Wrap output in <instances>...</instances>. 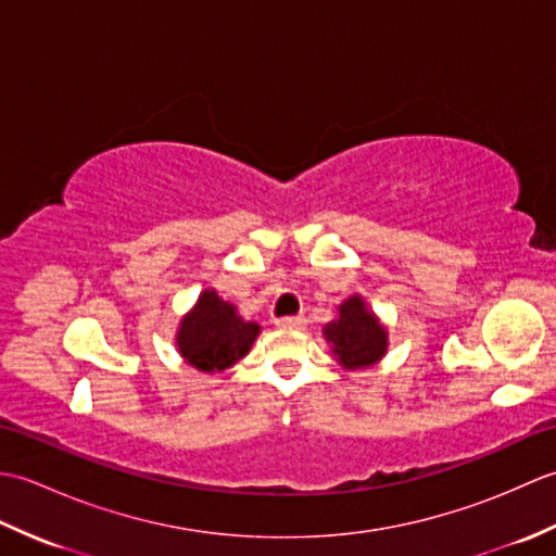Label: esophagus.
Wrapping results in <instances>:
<instances>
[{
	"instance_id": "obj_1",
	"label": "esophagus",
	"mask_w": 556,
	"mask_h": 556,
	"mask_svg": "<svg viewBox=\"0 0 556 556\" xmlns=\"http://www.w3.org/2000/svg\"><path fill=\"white\" fill-rule=\"evenodd\" d=\"M277 327L279 329H303L305 327V317H301V315H296V317H279L277 320Z\"/></svg>"
}]
</instances>
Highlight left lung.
Here are the masks:
<instances>
[{
	"label": "left lung",
	"instance_id": "1",
	"mask_svg": "<svg viewBox=\"0 0 556 556\" xmlns=\"http://www.w3.org/2000/svg\"><path fill=\"white\" fill-rule=\"evenodd\" d=\"M323 334L327 344H332L339 365L346 370L372 368L384 358L389 344L384 325L368 311L358 293L339 305V317L325 325Z\"/></svg>",
	"mask_w": 556,
	"mask_h": 556
}]
</instances>
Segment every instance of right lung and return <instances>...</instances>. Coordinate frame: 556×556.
<instances>
[{"instance_id": "obj_1", "label": "right lung", "mask_w": 556, "mask_h": 556, "mask_svg": "<svg viewBox=\"0 0 556 556\" xmlns=\"http://www.w3.org/2000/svg\"><path fill=\"white\" fill-rule=\"evenodd\" d=\"M257 334V323H245L236 305L219 299L215 289H205L179 323L176 346L195 370L222 372L251 351Z\"/></svg>"}]
</instances>
